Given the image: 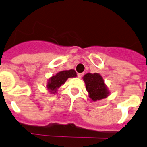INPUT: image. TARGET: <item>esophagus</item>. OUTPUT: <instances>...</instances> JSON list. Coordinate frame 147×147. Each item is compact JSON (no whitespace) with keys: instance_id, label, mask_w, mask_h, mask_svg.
I'll use <instances>...</instances> for the list:
<instances>
[{"instance_id":"esophagus-1","label":"esophagus","mask_w":147,"mask_h":147,"mask_svg":"<svg viewBox=\"0 0 147 147\" xmlns=\"http://www.w3.org/2000/svg\"><path fill=\"white\" fill-rule=\"evenodd\" d=\"M83 75H84V74H77V77H79V78H82Z\"/></svg>"}]
</instances>
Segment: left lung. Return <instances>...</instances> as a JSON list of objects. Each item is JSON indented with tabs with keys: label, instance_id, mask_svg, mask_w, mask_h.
Instances as JSON below:
<instances>
[{
	"label": "left lung",
	"instance_id": "left-lung-1",
	"mask_svg": "<svg viewBox=\"0 0 147 147\" xmlns=\"http://www.w3.org/2000/svg\"><path fill=\"white\" fill-rule=\"evenodd\" d=\"M86 89L89 93L90 98L96 101L106 98L110 92L104 84L103 77L99 74H86L84 76Z\"/></svg>",
	"mask_w": 147,
	"mask_h": 147
}]
</instances>
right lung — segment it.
<instances>
[{
  "instance_id": "add662e5",
  "label": "right lung",
  "mask_w": 147,
  "mask_h": 147,
  "mask_svg": "<svg viewBox=\"0 0 147 147\" xmlns=\"http://www.w3.org/2000/svg\"><path fill=\"white\" fill-rule=\"evenodd\" d=\"M77 77V73L74 70H63L57 73V74L51 77L48 80L47 87L50 93L55 94L57 90L66 82V80L70 77Z\"/></svg>"
}]
</instances>
